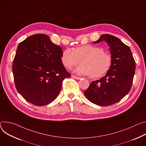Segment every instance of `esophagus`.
Wrapping results in <instances>:
<instances>
[{"label":"esophagus","mask_w":146,"mask_h":146,"mask_svg":"<svg viewBox=\"0 0 146 146\" xmlns=\"http://www.w3.org/2000/svg\"><path fill=\"white\" fill-rule=\"evenodd\" d=\"M72 77L73 78L76 79V80H80V79L81 78L80 77H77V76H74V75H72Z\"/></svg>","instance_id":"1"}]
</instances>
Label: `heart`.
Returning <instances> with one entry per match:
<instances>
[{
	"label": "heart",
	"instance_id": "heart-1",
	"mask_svg": "<svg viewBox=\"0 0 146 146\" xmlns=\"http://www.w3.org/2000/svg\"><path fill=\"white\" fill-rule=\"evenodd\" d=\"M61 61L66 68L72 69L81 64L75 72L81 75H89L90 77L98 78L111 68V56L100 47L93 45H84L77 47L73 50L65 49L61 55Z\"/></svg>",
	"mask_w": 146,
	"mask_h": 146
}]
</instances>
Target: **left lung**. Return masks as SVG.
<instances>
[{
    "label": "left lung",
    "instance_id": "left-lung-1",
    "mask_svg": "<svg viewBox=\"0 0 146 146\" xmlns=\"http://www.w3.org/2000/svg\"><path fill=\"white\" fill-rule=\"evenodd\" d=\"M105 41L111 51L112 64L105 76L92 82L84 92L92 103L109 106L122 100L130 91L136 70V62L130 48L118 38L102 35L94 44Z\"/></svg>",
    "mask_w": 146,
    "mask_h": 146
}]
</instances>
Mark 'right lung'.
I'll list each match as a JSON object with an SVG mask.
<instances>
[{
	"label": "right lung",
	"mask_w": 146,
	"mask_h": 146,
	"mask_svg": "<svg viewBox=\"0 0 146 146\" xmlns=\"http://www.w3.org/2000/svg\"><path fill=\"white\" fill-rule=\"evenodd\" d=\"M62 53L43 34L30 36L19 44L12 70L16 88L26 101L43 106L58 97L63 80L71 76L61 61Z\"/></svg>",
	"instance_id": "add662e5"
}]
</instances>
